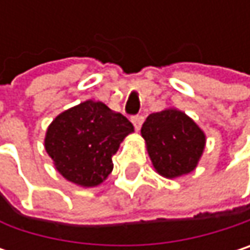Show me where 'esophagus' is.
Wrapping results in <instances>:
<instances>
[{"label":"esophagus","mask_w":250,"mask_h":250,"mask_svg":"<svg viewBox=\"0 0 250 250\" xmlns=\"http://www.w3.org/2000/svg\"><path fill=\"white\" fill-rule=\"evenodd\" d=\"M130 120H131V123L134 125L136 130H139V128L142 127V125H143V120H145V119H143L142 116H133V117H131Z\"/></svg>","instance_id":"esophagus-1"}]
</instances>
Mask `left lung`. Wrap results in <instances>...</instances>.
<instances>
[{
    "label": "left lung",
    "mask_w": 250,
    "mask_h": 250,
    "mask_svg": "<svg viewBox=\"0 0 250 250\" xmlns=\"http://www.w3.org/2000/svg\"><path fill=\"white\" fill-rule=\"evenodd\" d=\"M140 131L153 168L169 179L192 172L206 147L204 131L176 108L152 113Z\"/></svg>",
    "instance_id": "obj_1"
}]
</instances>
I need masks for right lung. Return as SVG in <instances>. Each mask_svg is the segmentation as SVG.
Returning a JSON list of instances; mask_svg holds the SVG:
<instances>
[{"mask_svg": "<svg viewBox=\"0 0 250 250\" xmlns=\"http://www.w3.org/2000/svg\"><path fill=\"white\" fill-rule=\"evenodd\" d=\"M134 131L123 114L101 101H83L61 113L47 127L44 149L69 182L97 187L113 171V155Z\"/></svg>", "mask_w": 250, "mask_h": 250, "instance_id": "right-lung-1", "label": "right lung"}]
</instances>
